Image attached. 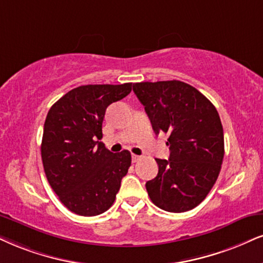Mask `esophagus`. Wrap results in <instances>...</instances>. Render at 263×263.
I'll use <instances>...</instances> for the list:
<instances>
[{"label":"esophagus","instance_id":"obj_1","mask_svg":"<svg viewBox=\"0 0 263 263\" xmlns=\"http://www.w3.org/2000/svg\"><path fill=\"white\" fill-rule=\"evenodd\" d=\"M140 156H138V155H132V161L133 163H135V162H138L139 160H140Z\"/></svg>","mask_w":263,"mask_h":263}]
</instances>
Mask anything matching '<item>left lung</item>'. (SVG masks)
<instances>
[{
  "label": "left lung",
  "mask_w": 263,
  "mask_h": 263,
  "mask_svg": "<svg viewBox=\"0 0 263 263\" xmlns=\"http://www.w3.org/2000/svg\"><path fill=\"white\" fill-rule=\"evenodd\" d=\"M156 134L170 135V160L156 158L158 174L146 183L152 202L168 212H185L215 185L224 156L223 126L206 96L179 80L135 83Z\"/></svg>",
  "instance_id": "1"
}]
</instances>
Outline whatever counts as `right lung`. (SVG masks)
I'll list each match as a JSON object with an SVG mask.
<instances>
[{"instance_id": "add662e5", "label": "right lung", "mask_w": 263, "mask_h": 263, "mask_svg": "<svg viewBox=\"0 0 263 263\" xmlns=\"http://www.w3.org/2000/svg\"><path fill=\"white\" fill-rule=\"evenodd\" d=\"M132 91L121 85H82L61 97L47 113L41 142L44 171L56 195L79 216H97L113 205L130 152L113 154L102 144L106 108Z\"/></svg>"}]
</instances>
